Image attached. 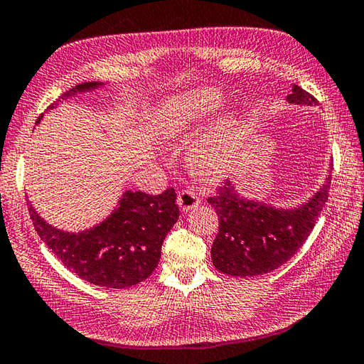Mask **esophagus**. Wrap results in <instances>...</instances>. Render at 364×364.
Segmentation results:
<instances>
[{
    "instance_id": "1",
    "label": "esophagus",
    "mask_w": 364,
    "mask_h": 364,
    "mask_svg": "<svg viewBox=\"0 0 364 364\" xmlns=\"http://www.w3.org/2000/svg\"><path fill=\"white\" fill-rule=\"evenodd\" d=\"M177 203H179V208L183 212H188L191 209H196L198 205H200L201 200H200V196L193 193V191L182 190V191H179V195H177Z\"/></svg>"
}]
</instances>
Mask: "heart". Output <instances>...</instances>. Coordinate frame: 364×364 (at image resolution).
<instances>
[{
    "label": "heart",
    "mask_w": 364,
    "mask_h": 364,
    "mask_svg": "<svg viewBox=\"0 0 364 364\" xmlns=\"http://www.w3.org/2000/svg\"><path fill=\"white\" fill-rule=\"evenodd\" d=\"M225 105L220 90L201 87L166 98L156 109L155 128L166 139H181L200 127ZM239 128V115L222 114L198 138L190 150V161L203 174H220L231 159V147Z\"/></svg>",
    "instance_id": "obj_1"
}]
</instances>
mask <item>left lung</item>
<instances>
[{
	"label": "left lung",
	"instance_id": "obj_1",
	"mask_svg": "<svg viewBox=\"0 0 364 364\" xmlns=\"http://www.w3.org/2000/svg\"><path fill=\"white\" fill-rule=\"evenodd\" d=\"M291 105L315 106L317 100L298 85L287 97ZM331 169L317 193L296 208H276L239 195L236 183L225 181L208 198L218 215V235L210 249L218 271L236 277H255L277 269L306 242L328 201Z\"/></svg>",
	"mask_w": 364,
	"mask_h": 364
}]
</instances>
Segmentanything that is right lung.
<instances>
[{
    "label": "right lung",
    "instance_id": "obj_1",
    "mask_svg": "<svg viewBox=\"0 0 364 364\" xmlns=\"http://www.w3.org/2000/svg\"><path fill=\"white\" fill-rule=\"evenodd\" d=\"M102 85V82L75 85L47 111L55 109L60 101ZM174 188L164 190L161 195L127 190L111 215L79 232L47 223L31 203L28 210L39 237L75 276L106 289H128L150 277L159 266L164 237L179 218Z\"/></svg>",
    "mask_w": 364,
    "mask_h": 364
}]
</instances>
